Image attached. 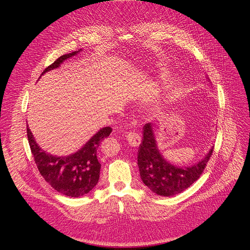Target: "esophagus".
I'll list each match as a JSON object with an SVG mask.
<instances>
[{"instance_id":"34e87169","label":"esophagus","mask_w":250,"mask_h":250,"mask_svg":"<svg viewBox=\"0 0 250 250\" xmlns=\"http://www.w3.org/2000/svg\"><path fill=\"white\" fill-rule=\"evenodd\" d=\"M125 137H126V140H127L128 144L132 147H138L141 144V137L137 133L129 132L125 135Z\"/></svg>"}]
</instances>
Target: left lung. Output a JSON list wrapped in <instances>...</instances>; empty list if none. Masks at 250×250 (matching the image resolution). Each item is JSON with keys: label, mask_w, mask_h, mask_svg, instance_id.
Wrapping results in <instances>:
<instances>
[{"label": "left lung", "mask_w": 250, "mask_h": 250, "mask_svg": "<svg viewBox=\"0 0 250 250\" xmlns=\"http://www.w3.org/2000/svg\"><path fill=\"white\" fill-rule=\"evenodd\" d=\"M143 128V140L138 151V166L142 181L151 191L162 196H172L185 191L200 178L212 156L213 148L203 159L190 166L173 165L160 153L153 125L146 124Z\"/></svg>", "instance_id": "obj_1"}]
</instances>
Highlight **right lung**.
I'll return each instance as SVG.
<instances>
[{"mask_svg": "<svg viewBox=\"0 0 250 250\" xmlns=\"http://www.w3.org/2000/svg\"><path fill=\"white\" fill-rule=\"evenodd\" d=\"M80 50L60 57L48 65L42 75L59 68L63 61L74 57ZM111 132L112 128L110 126L102 127L76 153L58 157L50 155L39 147L30 128L27 126L29 146L39 172L52 188L71 198H79L87 194L97 185L101 168V164L97 159V149L101 142L107 138Z\"/></svg>", "mask_w": 250, "mask_h": 250, "instance_id": "add662e5", "label": "right lung"}]
</instances>
